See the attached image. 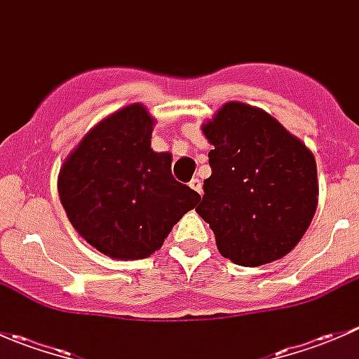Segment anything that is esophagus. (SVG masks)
Masks as SVG:
<instances>
[{
  "label": "esophagus",
  "instance_id": "esophagus-1",
  "mask_svg": "<svg viewBox=\"0 0 359 359\" xmlns=\"http://www.w3.org/2000/svg\"><path fill=\"white\" fill-rule=\"evenodd\" d=\"M189 186H191V189H194L198 194H201V180L200 179H193L189 182Z\"/></svg>",
  "mask_w": 359,
  "mask_h": 359
}]
</instances>
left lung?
<instances>
[{"mask_svg":"<svg viewBox=\"0 0 359 359\" xmlns=\"http://www.w3.org/2000/svg\"><path fill=\"white\" fill-rule=\"evenodd\" d=\"M203 133L213 146L212 175L196 212L219 252L245 267L287 255L316 212L313 153L273 116L243 102L224 104Z\"/></svg>","mask_w":359,"mask_h":359,"instance_id":"obj_1","label":"left lung"}]
</instances>
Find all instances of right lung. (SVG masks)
<instances>
[{
    "instance_id": "right-lung-1",
    "label": "right lung",
    "mask_w": 359,
    "mask_h": 359,
    "mask_svg": "<svg viewBox=\"0 0 359 359\" xmlns=\"http://www.w3.org/2000/svg\"><path fill=\"white\" fill-rule=\"evenodd\" d=\"M153 118L130 104L93 126L59 173V196L86 243L119 260L146 259L200 194L172 175V154L151 149Z\"/></svg>"
}]
</instances>
